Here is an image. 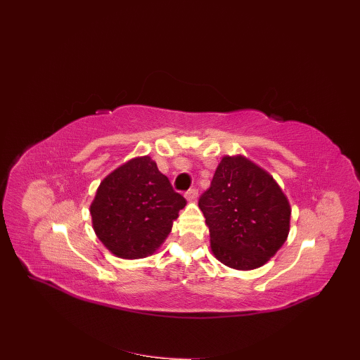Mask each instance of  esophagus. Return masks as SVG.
<instances>
[{"instance_id":"1","label":"esophagus","mask_w":360,"mask_h":360,"mask_svg":"<svg viewBox=\"0 0 360 360\" xmlns=\"http://www.w3.org/2000/svg\"><path fill=\"white\" fill-rule=\"evenodd\" d=\"M197 197H198V193H197L195 188H191V190H188L187 193H185V198H187V200L191 202V203L197 200Z\"/></svg>"}]
</instances>
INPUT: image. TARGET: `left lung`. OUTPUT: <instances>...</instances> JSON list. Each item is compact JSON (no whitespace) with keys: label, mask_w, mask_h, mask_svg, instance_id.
I'll return each mask as SVG.
<instances>
[{"label":"left lung","mask_w":360,"mask_h":360,"mask_svg":"<svg viewBox=\"0 0 360 360\" xmlns=\"http://www.w3.org/2000/svg\"><path fill=\"white\" fill-rule=\"evenodd\" d=\"M210 249L234 270H255L276 255L290 227L288 197L270 175L245 155H224L198 198Z\"/></svg>","instance_id":"1"}]
</instances>
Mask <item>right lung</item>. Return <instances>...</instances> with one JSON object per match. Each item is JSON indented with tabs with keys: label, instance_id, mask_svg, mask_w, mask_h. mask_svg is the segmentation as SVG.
Returning <instances> with one entry per match:
<instances>
[{
	"label": "right lung",
	"instance_id": "add662e5",
	"mask_svg": "<svg viewBox=\"0 0 360 360\" xmlns=\"http://www.w3.org/2000/svg\"><path fill=\"white\" fill-rule=\"evenodd\" d=\"M185 205L150 155L135 157L102 179L90 205L91 225L112 255L139 259L162 246Z\"/></svg>",
	"mask_w": 360,
	"mask_h": 360
}]
</instances>
